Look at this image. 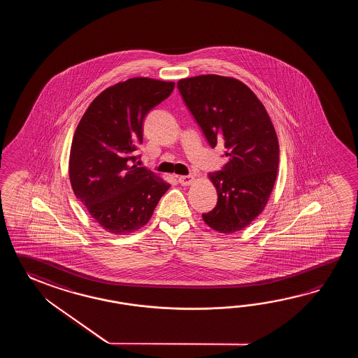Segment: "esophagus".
Masks as SVG:
<instances>
[{
	"instance_id": "34e87169",
	"label": "esophagus",
	"mask_w": 358,
	"mask_h": 358,
	"mask_svg": "<svg viewBox=\"0 0 358 358\" xmlns=\"http://www.w3.org/2000/svg\"><path fill=\"white\" fill-rule=\"evenodd\" d=\"M178 180H179V182H180L182 185H189V184H192V182L196 180V176H182L178 178Z\"/></svg>"
}]
</instances>
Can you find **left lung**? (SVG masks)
Segmentation results:
<instances>
[{
    "mask_svg": "<svg viewBox=\"0 0 358 358\" xmlns=\"http://www.w3.org/2000/svg\"><path fill=\"white\" fill-rule=\"evenodd\" d=\"M185 105L211 147L224 145L228 162L208 174L217 203L202 217L210 228L231 234L264 211L279 168V142L266 108L243 82L230 76L184 78Z\"/></svg>",
    "mask_w": 358,
    "mask_h": 358,
    "instance_id": "obj_1",
    "label": "left lung"
}]
</instances>
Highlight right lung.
<instances>
[{
    "instance_id": "1",
    "label": "right lung",
    "mask_w": 358,
    "mask_h": 358,
    "mask_svg": "<svg viewBox=\"0 0 358 358\" xmlns=\"http://www.w3.org/2000/svg\"><path fill=\"white\" fill-rule=\"evenodd\" d=\"M174 82L130 78L101 92L76 127L69 178L92 219L111 234L143 228L170 184L138 168L145 115L174 90Z\"/></svg>"
}]
</instances>
